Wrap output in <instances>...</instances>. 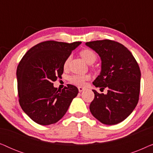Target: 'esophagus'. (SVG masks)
<instances>
[{"label": "esophagus", "instance_id": "esophagus-1", "mask_svg": "<svg viewBox=\"0 0 153 153\" xmlns=\"http://www.w3.org/2000/svg\"><path fill=\"white\" fill-rule=\"evenodd\" d=\"M78 89H79V91L80 92H82V91H85V88H83V87H81V86H79V87H78Z\"/></svg>", "mask_w": 153, "mask_h": 153}]
</instances>
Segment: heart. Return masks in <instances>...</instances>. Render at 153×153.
Returning a JSON list of instances; mask_svg holds the SVG:
<instances>
[{"mask_svg": "<svg viewBox=\"0 0 153 153\" xmlns=\"http://www.w3.org/2000/svg\"><path fill=\"white\" fill-rule=\"evenodd\" d=\"M80 55L81 56L85 61L88 64H93L97 59V55L93 50L91 49H85L80 51ZM71 60V56H69L65 60L63 67L65 69L68 68ZM90 79L88 74H74L69 77V81L70 83L76 85H83L85 81Z\"/></svg>", "mask_w": 153, "mask_h": 153, "instance_id": "heart-1", "label": "heart"}]
</instances>
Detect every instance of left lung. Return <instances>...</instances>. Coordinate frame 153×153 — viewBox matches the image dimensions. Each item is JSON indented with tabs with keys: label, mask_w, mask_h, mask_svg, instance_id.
<instances>
[{
	"label": "left lung",
	"mask_w": 153,
	"mask_h": 153,
	"mask_svg": "<svg viewBox=\"0 0 153 153\" xmlns=\"http://www.w3.org/2000/svg\"><path fill=\"white\" fill-rule=\"evenodd\" d=\"M101 58V72L93 83L95 98L90 104L91 114L105 125H116L131 114L139 102L141 71L137 60L124 45L110 39L85 43Z\"/></svg>",
	"instance_id": "left-lung-1"
}]
</instances>
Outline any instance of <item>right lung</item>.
Listing matches in <instances>:
<instances>
[{"mask_svg": "<svg viewBox=\"0 0 153 153\" xmlns=\"http://www.w3.org/2000/svg\"><path fill=\"white\" fill-rule=\"evenodd\" d=\"M81 43L42 42L29 49L19 63V102L23 111L37 124L57 123L78 94L74 85L68 84L58 90L53 81L61 77L65 60Z\"/></svg>", "mask_w": 153, "mask_h": 153, "instance_id": "1", "label": "right lung"}]
</instances>
